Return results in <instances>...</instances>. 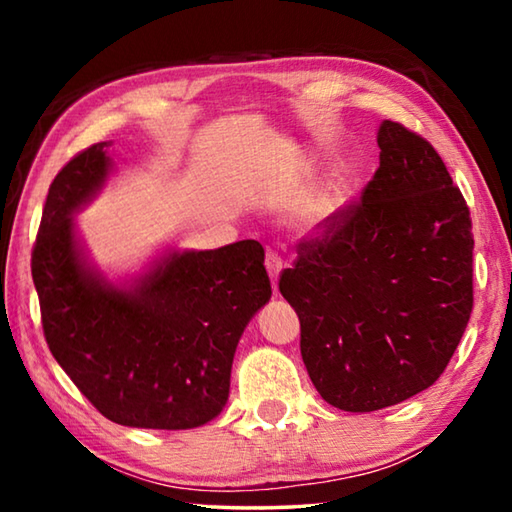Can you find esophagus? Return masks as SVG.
Listing matches in <instances>:
<instances>
[{
    "instance_id": "34e87169",
    "label": "esophagus",
    "mask_w": 512,
    "mask_h": 512,
    "mask_svg": "<svg viewBox=\"0 0 512 512\" xmlns=\"http://www.w3.org/2000/svg\"><path fill=\"white\" fill-rule=\"evenodd\" d=\"M266 271H268V275H271V282L275 284L277 282V275H280V271H282V257L275 253V250H266Z\"/></svg>"
}]
</instances>
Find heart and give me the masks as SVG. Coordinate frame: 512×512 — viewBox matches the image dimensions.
<instances>
[{"instance_id": "b5f03b06", "label": "heart", "mask_w": 512, "mask_h": 512, "mask_svg": "<svg viewBox=\"0 0 512 512\" xmlns=\"http://www.w3.org/2000/svg\"><path fill=\"white\" fill-rule=\"evenodd\" d=\"M343 205V185L339 180H327L325 185H320L307 196L305 205H302L300 216L307 225H320L332 219Z\"/></svg>"}]
</instances>
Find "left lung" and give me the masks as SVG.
Returning a JSON list of instances; mask_svg holds the SVG:
<instances>
[{"mask_svg":"<svg viewBox=\"0 0 512 512\" xmlns=\"http://www.w3.org/2000/svg\"><path fill=\"white\" fill-rule=\"evenodd\" d=\"M359 201L298 244L280 293L316 391L341 411L400 404L443 375L472 314V219L436 149L381 121Z\"/></svg>","mask_w":512,"mask_h":512,"instance_id":"1","label":"left lung"}]
</instances>
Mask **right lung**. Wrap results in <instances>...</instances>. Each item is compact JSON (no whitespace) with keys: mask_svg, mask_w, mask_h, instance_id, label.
Segmentation results:
<instances>
[{"mask_svg":"<svg viewBox=\"0 0 512 512\" xmlns=\"http://www.w3.org/2000/svg\"><path fill=\"white\" fill-rule=\"evenodd\" d=\"M92 144L49 187L31 275L45 339L94 409L124 427L194 429L223 411L248 320L271 298L255 239L169 253L126 287L88 266L72 214L110 173Z\"/></svg>","mask_w":512,"mask_h":512,"instance_id":"obj_1","label":"right lung"}]
</instances>
